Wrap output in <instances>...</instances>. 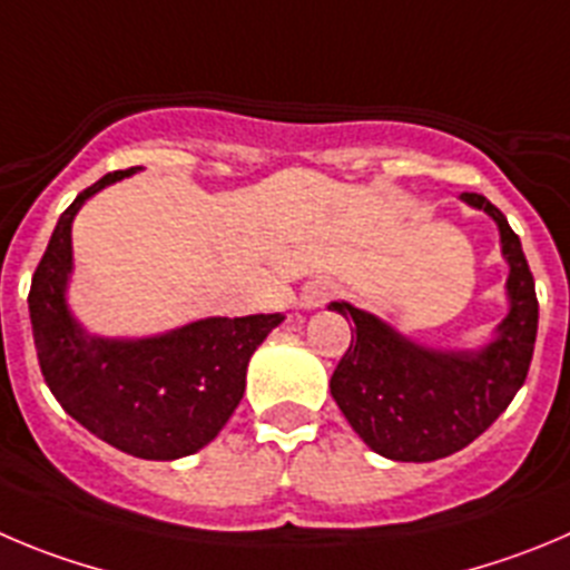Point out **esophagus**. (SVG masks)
<instances>
[{"instance_id":"34e87169","label":"esophagus","mask_w":570,"mask_h":570,"mask_svg":"<svg viewBox=\"0 0 570 570\" xmlns=\"http://www.w3.org/2000/svg\"><path fill=\"white\" fill-rule=\"evenodd\" d=\"M334 295H337V286L328 284V281H315V284H309L303 289L301 303L306 309H315V306H323L326 301H332Z\"/></svg>"}]
</instances>
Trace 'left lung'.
<instances>
[{
  "label": "left lung",
  "mask_w": 570,
  "mask_h": 570,
  "mask_svg": "<svg viewBox=\"0 0 570 570\" xmlns=\"http://www.w3.org/2000/svg\"><path fill=\"white\" fill-rule=\"evenodd\" d=\"M501 227L512 309L481 354H433L348 303L328 309L354 321L334 368L332 396L360 439L393 461H435L464 450L501 416L529 374L537 340V292L518 233L487 196L461 194Z\"/></svg>",
  "instance_id": "1"
}]
</instances>
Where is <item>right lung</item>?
<instances>
[{
    "instance_id": "1",
    "label": "right lung",
    "mask_w": 570,
    "mask_h": 570,
    "mask_svg": "<svg viewBox=\"0 0 570 570\" xmlns=\"http://www.w3.org/2000/svg\"><path fill=\"white\" fill-rule=\"evenodd\" d=\"M129 174H106L61 213L30 284V321L41 374L69 416L135 459L174 461L219 435L244 396L253 351L284 317H207L137 343L83 337L63 306L69 227L83 199Z\"/></svg>"
}]
</instances>
